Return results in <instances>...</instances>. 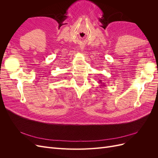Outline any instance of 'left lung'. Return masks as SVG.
Listing matches in <instances>:
<instances>
[{"instance_id":"obj_1","label":"left lung","mask_w":158,"mask_h":158,"mask_svg":"<svg viewBox=\"0 0 158 158\" xmlns=\"http://www.w3.org/2000/svg\"><path fill=\"white\" fill-rule=\"evenodd\" d=\"M99 84H100V83H101V84L102 83V80H99ZM103 85V87H104V86H106V85H105V84H104V83L103 84V85Z\"/></svg>"}]
</instances>
